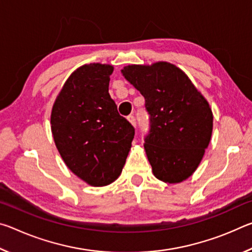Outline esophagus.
<instances>
[{"instance_id": "obj_1", "label": "esophagus", "mask_w": 252, "mask_h": 252, "mask_svg": "<svg viewBox=\"0 0 252 252\" xmlns=\"http://www.w3.org/2000/svg\"><path fill=\"white\" fill-rule=\"evenodd\" d=\"M127 120H129V122L133 126H136V120H135V117L134 116H129V117H127Z\"/></svg>"}]
</instances>
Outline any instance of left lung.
I'll return each instance as SVG.
<instances>
[{
  "label": "left lung",
  "mask_w": 252,
  "mask_h": 252,
  "mask_svg": "<svg viewBox=\"0 0 252 252\" xmlns=\"http://www.w3.org/2000/svg\"><path fill=\"white\" fill-rule=\"evenodd\" d=\"M122 74L146 100L150 129L144 149L153 174L168 183L186 180L210 142L213 117L209 103L185 72L170 63L129 65Z\"/></svg>",
  "instance_id": "8db88e82"
}]
</instances>
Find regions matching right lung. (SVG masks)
<instances>
[{"label": "right lung", "mask_w": 252, "mask_h": 252, "mask_svg": "<svg viewBox=\"0 0 252 252\" xmlns=\"http://www.w3.org/2000/svg\"><path fill=\"white\" fill-rule=\"evenodd\" d=\"M113 67L91 63L70 75L51 114L53 139L75 176L93 187L110 185L126 163L134 127L109 94Z\"/></svg>", "instance_id": "1"}]
</instances>
